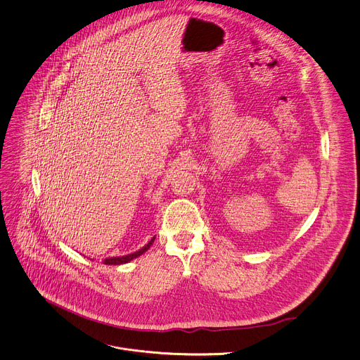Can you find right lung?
Listing matches in <instances>:
<instances>
[{"instance_id":"add662e5","label":"right lung","mask_w":360,"mask_h":360,"mask_svg":"<svg viewBox=\"0 0 360 360\" xmlns=\"http://www.w3.org/2000/svg\"><path fill=\"white\" fill-rule=\"evenodd\" d=\"M154 240H155V237H153L141 250H139V251H136V252H133V254H129V255H124V257H113V258H106L105 261H103V264H106V265H122V264H127V262H130L131 259H134V258H137V257H140L141 254H144L151 245H153V243H154Z\"/></svg>"}]
</instances>
